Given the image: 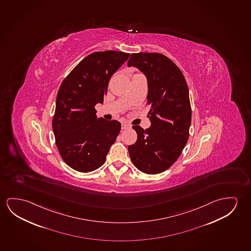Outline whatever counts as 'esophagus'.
Returning <instances> with one entry per match:
<instances>
[{
  "instance_id": "1",
  "label": "esophagus",
  "mask_w": 251,
  "mask_h": 251,
  "mask_svg": "<svg viewBox=\"0 0 251 251\" xmlns=\"http://www.w3.org/2000/svg\"><path fill=\"white\" fill-rule=\"evenodd\" d=\"M130 127V125L129 124H126V123H124V124H122V129L124 130V129H127V128H129Z\"/></svg>"
}]
</instances>
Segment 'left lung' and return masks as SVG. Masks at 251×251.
<instances>
[{
    "mask_svg": "<svg viewBox=\"0 0 251 251\" xmlns=\"http://www.w3.org/2000/svg\"><path fill=\"white\" fill-rule=\"evenodd\" d=\"M128 67L146 75L149 85L148 114L151 126H133L137 140L127 147L133 164L149 175L162 173L181 155L189 135L191 106L189 88L181 70L160 53H133Z\"/></svg>",
    "mask_w": 251,
    "mask_h": 251,
    "instance_id": "obj_1",
    "label": "left lung"
}]
</instances>
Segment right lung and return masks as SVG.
Instances as JSON below:
<instances>
[{
    "instance_id": "add662e5",
    "label": "right lung",
    "mask_w": 251,
    "mask_h": 251,
    "mask_svg": "<svg viewBox=\"0 0 251 251\" xmlns=\"http://www.w3.org/2000/svg\"><path fill=\"white\" fill-rule=\"evenodd\" d=\"M129 55L94 52L74 68L59 88L52 127L58 151L73 170L87 173L100 168L119 135V122L97 119L95 106L102 103L109 79Z\"/></svg>"
}]
</instances>
